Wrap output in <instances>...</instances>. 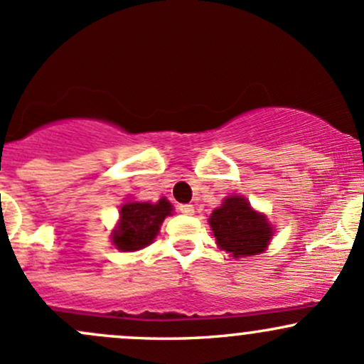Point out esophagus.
<instances>
[{"label": "esophagus", "mask_w": 364, "mask_h": 364, "mask_svg": "<svg viewBox=\"0 0 364 364\" xmlns=\"http://www.w3.org/2000/svg\"><path fill=\"white\" fill-rule=\"evenodd\" d=\"M178 209H179V213L186 214V216H192V214L195 213V209H193L192 204H181Z\"/></svg>", "instance_id": "1"}]
</instances>
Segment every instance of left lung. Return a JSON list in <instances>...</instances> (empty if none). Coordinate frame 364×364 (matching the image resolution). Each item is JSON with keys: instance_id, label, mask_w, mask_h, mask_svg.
Returning <instances> with one entry per match:
<instances>
[{"instance_id": "8db88e82", "label": "left lung", "mask_w": 364, "mask_h": 364, "mask_svg": "<svg viewBox=\"0 0 364 364\" xmlns=\"http://www.w3.org/2000/svg\"><path fill=\"white\" fill-rule=\"evenodd\" d=\"M209 225L218 246L235 258L265 251L272 239V227L265 216L256 213L239 195L225 198L223 204L213 211Z\"/></svg>"}]
</instances>
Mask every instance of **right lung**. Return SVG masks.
<instances>
[{"label":"right lung","mask_w":364,"mask_h":364,"mask_svg":"<svg viewBox=\"0 0 364 364\" xmlns=\"http://www.w3.org/2000/svg\"><path fill=\"white\" fill-rule=\"evenodd\" d=\"M172 205L166 198L156 204L129 202L120 209V223L113 232V244L120 251H137L153 242Z\"/></svg>","instance_id":"obj_1"}]
</instances>
